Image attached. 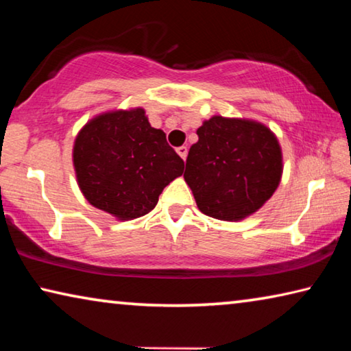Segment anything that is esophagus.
Returning <instances> with one entry per match:
<instances>
[{
  "label": "esophagus",
  "mask_w": 351,
  "mask_h": 351,
  "mask_svg": "<svg viewBox=\"0 0 351 351\" xmlns=\"http://www.w3.org/2000/svg\"><path fill=\"white\" fill-rule=\"evenodd\" d=\"M176 152L184 159V161H186V158H187V147H184V145L182 147H178Z\"/></svg>",
  "instance_id": "obj_1"
}]
</instances>
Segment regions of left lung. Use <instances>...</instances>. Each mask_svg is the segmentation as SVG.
<instances>
[{
    "instance_id": "8db88e82",
    "label": "left lung",
    "mask_w": 351,
    "mask_h": 351,
    "mask_svg": "<svg viewBox=\"0 0 351 351\" xmlns=\"http://www.w3.org/2000/svg\"><path fill=\"white\" fill-rule=\"evenodd\" d=\"M184 180L198 209L223 221L257 212L280 184L282 148L263 123L213 116L197 130Z\"/></svg>"
}]
</instances>
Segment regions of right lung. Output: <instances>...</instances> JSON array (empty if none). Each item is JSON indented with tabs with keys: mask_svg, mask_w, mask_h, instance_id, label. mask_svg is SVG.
I'll list each match as a JSON object with an SVG mask.
<instances>
[{
	"mask_svg": "<svg viewBox=\"0 0 351 351\" xmlns=\"http://www.w3.org/2000/svg\"><path fill=\"white\" fill-rule=\"evenodd\" d=\"M83 197L119 219L145 215L165 186L181 176L184 161L142 108L99 114L77 134L73 150Z\"/></svg>",
	"mask_w": 351,
	"mask_h": 351,
	"instance_id": "add662e5",
	"label": "right lung"
}]
</instances>
